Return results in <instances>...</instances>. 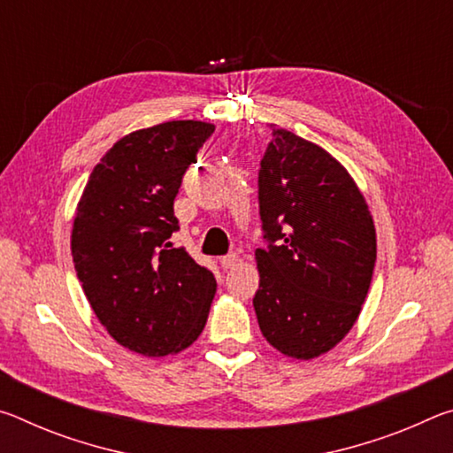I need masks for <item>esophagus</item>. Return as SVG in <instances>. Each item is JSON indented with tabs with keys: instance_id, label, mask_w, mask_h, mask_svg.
<instances>
[{
	"instance_id": "esophagus-1",
	"label": "esophagus",
	"mask_w": 453,
	"mask_h": 453,
	"mask_svg": "<svg viewBox=\"0 0 453 453\" xmlns=\"http://www.w3.org/2000/svg\"><path fill=\"white\" fill-rule=\"evenodd\" d=\"M237 262H240V256L237 254H227L224 257H219V265L224 267V270H232L234 265H237Z\"/></svg>"
}]
</instances>
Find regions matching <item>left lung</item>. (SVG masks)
<instances>
[{
	"instance_id": "8db88e82",
	"label": "left lung",
	"mask_w": 453,
	"mask_h": 453,
	"mask_svg": "<svg viewBox=\"0 0 453 453\" xmlns=\"http://www.w3.org/2000/svg\"><path fill=\"white\" fill-rule=\"evenodd\" d=\"M259 164L265 250H256L259 329L281 354L311 359L343 340L375 265V227L349 173L319 145L275 127Z\"/></svg>"
}]
</instances>
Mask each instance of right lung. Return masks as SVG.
Listing matches in <instances>:
<instances>
[{
	"instance_id": "right-lung-1",
	"label": "right lung",
	"mask_w": 453,
	"mask_h": 453,
	"mask_svg": "<svg viewBox=\"0 0 453 453\" xmlns=\"http://www.w3.org/2000/svg\"><path fill=\"white\" fill-rule=\"evenodd\" d=\"M205 121H165L134 132L105 153L83 189L72 254L97 319L145 357L186 349L208 321L216 278L170 237L173 199L213 134Z\"/></svg>"
}]
</instances>
